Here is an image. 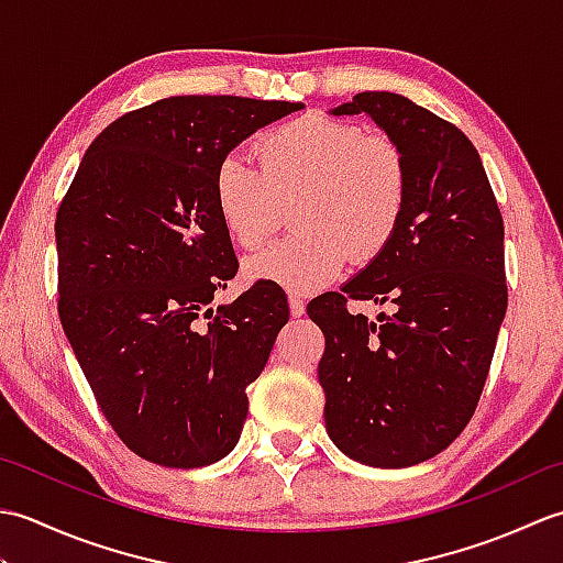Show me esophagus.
I'll use <instances>...</instances> for the list:
<instances>
[{
  "label": "esophagus",
  "mask_w": 563,
  "mask_h": 563,
  "mask_svg": "<svg viewBox=\"0 0 563 563\" xmlns=\"http://www.w3.org/2000/svg\"><path fill=\"white\" fill-rule=\"evenodd\" d=\"M288 305H290V314H292V317H302V314L307 312V305H305V300H302L300 295L290 292V297H288Z\"/></svg>",
  "instance_id": "esophagus-1"
}]
</instances>
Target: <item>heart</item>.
Instances as JSON below:
<instances>
[{
	"mask_svg": "<svg viewBox=\"0 0 563 563\" xmlns=\"http://www.w3.org/2000/svg\"><path fill=\"white\" fill-rule=\"evenodd\" d=\"M261 169L239 154L220 159L212 196L224 232L242 249L266 242L283 206L297 202L300 234L266 246L244 263L249 280L312 292L357 261L375 258L397 234L409 172L389 137L327 115H302L256 142Z\"/></svg>",
	"mask_w": 563,
	"mask_h": 563,
	"instance_id": "heart-1",
	"label": "heart"
}]
</instances>
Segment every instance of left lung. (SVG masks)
I'll list each match as a JSON object with an SVG mask.
<instances>
[{
  "label": "left lung",
  "mask_w": 563,
  "mask_h": 563,
  "mask_svg": "<svg viewBox=\"0 0 563 563\" xmlns=\"http://www.w3.org/2000/svg\"><path fill=\"white\" fill-rule=\"evenodd\" d=\"M373 118L404 154L409 200L367 266L307 305L327 339V433L351 460L401 470L435 457L479 404L508 307L504 220L479 152L460 128L389 91L331 115ZM349 299L387 303L375 322Z\"/></svg>",
  "instance_id": "obj_1"
}]
</instances>
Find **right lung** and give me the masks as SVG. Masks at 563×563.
<instances>
[{
  "mask_svg": "<svg viewBox=\"0 0 563 563\" xmlns=\"http://www.w3.org/2000/svg\"><path fill=\"white\" fill-rule=\"evenodd\" d=\"M305 103L172 97L118 118L84 154L55 222L59 321L103 416L142 460L194 470L242 435L288 297L239 268L212 176L258 128Z\"/></svg>",
  "mask_w": 563,
  "mask_h": 563,
  "instance_id": "1",
  "label": "right lung"
}]
</instances>
